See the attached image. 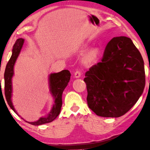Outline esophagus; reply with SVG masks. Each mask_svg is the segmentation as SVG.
I'll use <instances>...</instances> for the list:
<instances>
[{
    "label": "esophagus",
    "instance_id": "34e87169",
    "mask_svg": "<svg viewBox=\"0 0 150 150\" xmlns=\"http://www.w3.org/2000/svg\"><path fill=\"white\" fill-rule=\"evenodd\" d=\"M81 74H82V73H81V71L77 70V71H76L75 73H74V76H75V78H79V77H81Z\"/></svg>",
    "mask_w": 150,
    "mask_h": 150
}]
</instances>
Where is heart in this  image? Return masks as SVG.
I'll return each instance as SVG.
<instances>
[{"mask_svg": "<svg viewBox=\"0 0 150 150\" xmlns=\"http://www.w3.org/2000/svg\"><path fill=\"white\" fill-rule=\"evenodd\" d=\"M98 50L97 49H93L88 53L87 56L85 57V61L88 63L93 62L95 61L98 55Z\"/></svg>", "mask_w": 150, "mask_h": 150, "instance_id": "obj_1", "label": "heart"}]
</instances>
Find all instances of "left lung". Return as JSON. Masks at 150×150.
<instances>
[{
    "label": "left lung",
    "mask_w": 150,
    "mask_h": 150,
    "mask_svg": "<svg viewBox=\"0 0 150 150\" xmlns=\"http://www.w3.org/2000/svg\"><path fill=\"white\" fill-rule=\"evenodd\" d=\"M87 104L96 115L120 117L135 105L146 84L144 60L130 38H113L100 62L85 73Z\"/></svg>",
    "instance_id": "1"
}]
</instances>
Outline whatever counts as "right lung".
Returning a JSON list of instances; mask_svg holds the SVG:
<instances>
[{
	"label": "right lung",
	"mask_w": 150,
	"mask_h": 150,
	"mask_svg": "<svg viewBox=\"0 0 150 150\" xmlns=\"http://www.w3.org/2000/svg\"><path fill=\"white\" fill-rule=\"evenodd\" d=\"M24 39H18L13 46L12 49V54L7 63L6 69L4 71V95L7 103L12 110L16 113L11 101L12 95V77L14 74V65L16 62L18 56L22 49V45L24 44ZM71 77V73L69 71L63 70L61 72L57 73H52L50 75V91L53 96L55 98L54 105L53 106L52 110L48 114L47 116L41 117L38 120L34 122H29L32 125L38 126L42 124L49 123L54 120L57 116L59 115L61 108L62 106V93L65 88L67 87L68 83L69 82ZM17 114V113H16ZM18 115V114H17Z\"/></svg>",
	"instance_id": "obj_1"
}]
</instances>
